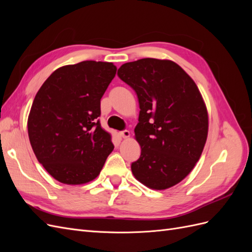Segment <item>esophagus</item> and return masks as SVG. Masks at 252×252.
<instances>
[{"instance_id":"34e87169","label":"esophagus","mask_w":252,"mask_h":252,"mask_svg":"<svg viewBox=\"0 0 252 252\" xmlns=\"http://www.w3.org/2000/svg\"><path fill=\"white\" fill-rule=\"evenodd\" d=\"M120 134H121V136L123 139H128L129 136H130V132H129L128 130H123V131H121L120 132Z\"/></svg>"}]
</instances>
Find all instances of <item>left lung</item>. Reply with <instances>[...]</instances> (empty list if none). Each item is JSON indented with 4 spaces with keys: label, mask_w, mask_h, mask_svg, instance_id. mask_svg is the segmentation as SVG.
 I'll list each match as a JSON object with an SVG mask.
<instances>
[{
    "label": "left lung",
    "mask_w": 252,
    "mask_h": 252,
    "mask_svg": "<svg viewBox=\"0 0 252 252\" xmlns=\"http://www.w3.org/2000/svg\"><path fill=\"white\" fill-rule=\"evenodd\" d=\"M118 75L138 94L134 138L141 157L134 178L155 190L184 180L194 168L208 134V112L194 81L170 60L146 58L122 65Z\"/></svg>",
    "instance_id": "8db88e82"
}]
</instances>
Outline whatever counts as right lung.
Masks as SVG:
<instances>
[{"instance_id":"1","label":"right lung","mask_w":252,"mask_h":252,"mask_svg":"<svg viewBox=\"0 0 252 252\" xmlns=\"http://www.w3.org/2000/svg\"><path fill=\"white\" fill-rule=\"evenodd\" d=\"M116 73L117 67L107 62L62 66L35 94L27 121L29 141L37 161L63 184L94 180L114 148L97 118Z\"/></svg>"}]
</instances>
